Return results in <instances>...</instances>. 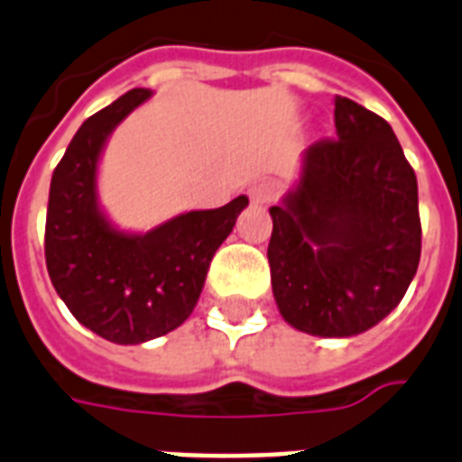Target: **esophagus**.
<instances>
[{
  "mask_svg": "<svg viewBox=\"0 0 462 462\" xmlns=\"http://www.w3.org/2000/svg\"><path fill=\"white\" fill-rule=\"evenodd\" d=\"M247 193H250V200H253L254 205H266L272 203V200H276L278 193H281V184L273 181V179H262V181L250 186Z\"/></svg>",
  "mask_w": 462,
  "mask_h": 462,
  "instance_id": "esophagus-1",
  "label": "esophagus"
}]
</instances>
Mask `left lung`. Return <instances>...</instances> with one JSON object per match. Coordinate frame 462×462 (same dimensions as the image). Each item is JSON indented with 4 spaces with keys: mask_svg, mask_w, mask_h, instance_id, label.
I'll list each match as a JSON object with an SVG mask.
<instances>
[{
    "mask_svg": "<svg viewBox=\"0 0 462 462\" xmlns=\"http://www.w3.org/2000/svg\"><path fill=\"white\" fill-rule=\"evenodd\" d=\"M337 139L311 143L297 184L273 205L272 288L292 328L352 337L377 326L420 262L418 179L380 116L335 98Z\"/></svg>",
    "mask_w": 462,
    "mask_h": 462,
    "instance_id": "left-lung-1",
    "label": "left lung"
}]
</instances>
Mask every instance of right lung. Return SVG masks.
Segmentation results:
<instances>
[{
  "label": "right lung",
  "mask_w": 462,
  "mask_h": 462,
  "mask_svg": "<svg viewBox=\"0 0 462 462\" xmlns=\"http://www.w3.org/2000/svg\"><path fill=\"white\" fill-rule=\"evenodd\" d=\"M151 97V89H132L82 122L49 189V278L70 314L116 345L155 340L189 319L217 247L247 208V198L238 196L224 208L184 212L146 234L110 222L98 203V160L113 129Z\"/></svg>",
  "instance_id": "add662e5"
}]
</instances>
